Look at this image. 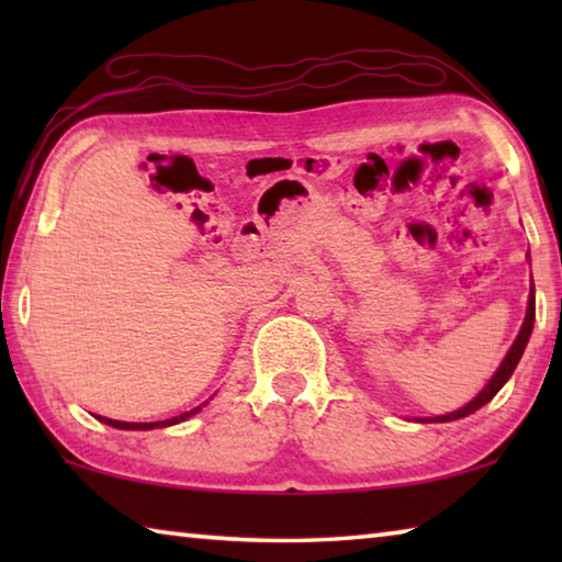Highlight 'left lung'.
I'll return each instance as SVG.
<instances>
[{
	"mask_svg": "<svg viewBox=\"0 0 562 562\" xmlns=\"http://www.w3.org/2000/svg\"><path fill=\"white\" fill-rule=\"evenodd\" d=\"M532 322H536V292L530 290L526 322H522V327H520V331H518L516 341H513V347L508 349L506 359H503V364L498 367V372L493 374V379H491V382L486 384V389H483V392H481L479 396H475L473 402H469V404H465L463 408H459V412H451V414H446V416H436V418H422V422H453V418H463V416H469V414H473V412H475V408H481L483 404H488L491 398L501 392V386L508 382L510 374H513V369L518 367V361H520V357H522V349H526L528 339H530Z\"/></svg>",
	"mask_w": 562,
	"mask_h": 562,
	"instance_id": "1",
	"label": "left lung"
}]
</instances>
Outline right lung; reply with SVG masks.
I'll use <instances>...</instances> for the list:
<instances>
[{"mask_svg": "<svg viewBox=\"0 0 562 562\" xmlns=\"http://www.w3.org/2000/svg\"><path fill=\"white\" fill-rule=\"evenodd\" d=\"M195 412H201V406L190 408V412L180 414V416H173V418H166V422H150V424H131V422H116V418H106V416H97L99 422L113 426V429H131V431H148V429H164V426H173V424H180L186 422V418L193 416Z\"/></svg>", "mask_w": 562, "mask_h": 562, "instance_id": "add662e5", "label": "right lung"}]
</instances>
